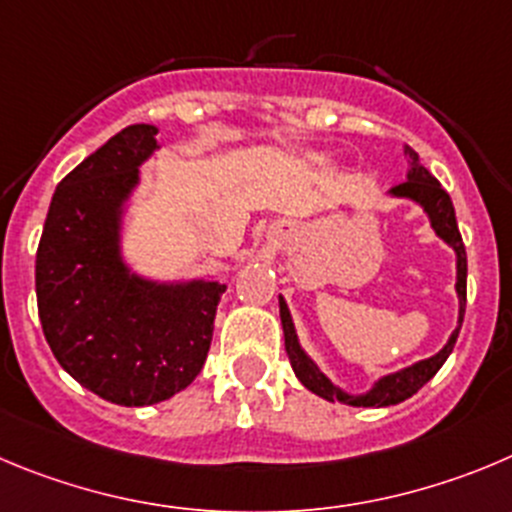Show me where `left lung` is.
<instances>
[{
	"label": "left lung",
	"mask_w": 512,
	"mask_h": 512,
	"mask_svg": "<svg viewBox=\"0 0 512 512\" xmlns=\"http://www.w3.org/2000/svg\"><path fill=\"white\" fill-rule=\"evenodd\" d=\"M409 154V179L396 184L394 194L396 197H409L417 199L419 204L424 207V212L429 214L432 219L434 232L442 237L447 245L455 247L457 252V295H460V326L455 328L452 338L447 341V346L437 353V356L427 358V361H419V364L409 366V369L399 371V374L384 376L369 394L364 396H348L343 391H338L321 371L315 369V364L300 351L298 338H295V328L293 321H290L288 305L285 300L280 298V318H283V331H285V351L290 356V366H293L295 376L300 379V384L305 389H310L313 394L323 396L328 401H343L348 407H391V404H399V401L409 399L412 394H417L439 369L447 361V356L455 348L457 336H460L462 328V318H465V303H467V252H465V242H462V234L457 229V219H455V204H452L450 194L442 189L437 179L419 164V154L407 148Z\"/></svg>",
	"instance_id": "obj_1"
}]
</instances>
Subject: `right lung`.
Segmentation results:
<instances>
[{"label": "right lung", "instance_id": "obj_1", "mask_svg": "<svg viewBox=\"0 0 512 512\" xmlns=\"http://www.w3.org/2000/svg\"><path fill=\"white\" fill-rule=\"evenodd\" d=\"M156 128H123L52 194L35 260L37 310L57 364L121 407H146L197 379L227 285L161 288L118 260L116 209L156 148Z\"/></svg>", "mask_w": 512, "mask_h": 512}]
</instances>
